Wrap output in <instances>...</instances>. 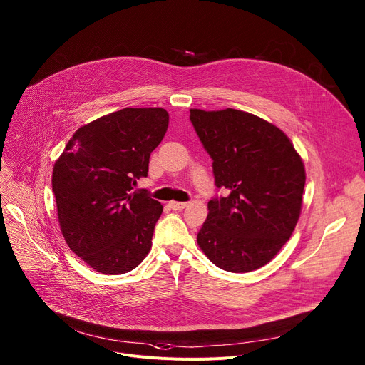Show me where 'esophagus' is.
Wrapping results in <instances>:
<instances>
[{"label": "esophagus", "instance_id": "esophagus-1", "mask_svg": "<svg viewBox=\"0 0 365 365\" xmlns=\"http://www.w3.org/2000/svg\"><path fill=\"white\" fill-rule=\"evenodd\" d=\"M168 205H170V208H171V210H183V208L187 205V202H178V201H171Z\"/></svg>", "mask_w": 365, "mask_h": 365}]
</instances>
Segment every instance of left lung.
I'll return each mask as SVG.
<instances>
[{
  "mask_svg": "<svg viewBox=\"0 0 365 365\" xmlns=\"http://www.w3.org/2000/svg\"><path fill=\"white\" fill-rule=\"evenodd\" d=\"M198 138L213 160L216 186L227 195L208 201L197 241L227 272L269 263L297 225L304 165L277 125L237 109H190Z\"/></svg>",
  "mask_w": 365,
  "mask_h": 365,
  "instance_id": "1",
  "label": "left lung"
}]
</instances>
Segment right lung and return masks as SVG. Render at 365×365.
I'll use <instances>...</instances> for the list:
<instances>
[{
  "label": "right lung",
  "instance_id": "add662e5",
  "mask_svg": "<svg viewBox=\"0 0 365 365\" xmlns=\"http://www.w3.org/2000/svg\"><path fill=\"white\" fill-rule=\"evenodd\" d=\"M167 128L163 108H124L80 127L54 163L63 238L96 272H130L150 250L163 205L134 186Z\"/></svg>",
  "mask_w": 365,
  "mask_h": 365
}]
</instances>
